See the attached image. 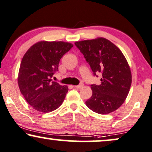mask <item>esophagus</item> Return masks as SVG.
Listing matches in <instances>:
<instances>
[{"instance_id": "esophagus-1", "label": "esophagus", "mask_w": 152, "mask_h": 152, "mask_svg": "<svg viewBox=\"0 0 152 152\" xmlns=\"http://www.w3.org/2000/svg\"><path fill=\"white\" fill-rule=\"evenodd\" d=\"M83 86H84V84L83 83H80L79 85H78V86H74V87L75 88L80 89V88H82Z\"/></svg>"}]
</instances>
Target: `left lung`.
<instances>
[{
    "label": "left lung",
    "instance_id": "8db88e82",
    "mask_svg": "<svg viewBox=\"0 0 152 152\" xmlns=\"http://www.w3.org/2000/svg\"><path fill=\"white\" fill-rule=\"evenodd\" d=\"M94 76L101 73L99 86L91 85L92 95L86 104L99 114H108L122 106L130 90L132 76L122 51L106 38L75 42Z\"/></svg>",
    "mask_w": 152,
    "mask_h": 152
}]
</instances>
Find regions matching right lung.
<instances>
[{
	"label": "right lung",
	"instance_id": "1",
	"mask_svg": "<svg viewBox=\"0 0 152 152\" xmlns=\"http://www.w3.org/2000/svg\"><path fill=\"white\" fill-rule=\"evenodd\" d=\"M72 47L69 42L41 41L23 56L18 84L26 102L35 110L50 113L62 105L68 88L52 81L51 78L58 71L60 59Z\"/></svg>",
	"mask_w": 152,
	"mask_h": 152
}]
</instances>
